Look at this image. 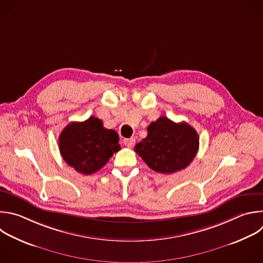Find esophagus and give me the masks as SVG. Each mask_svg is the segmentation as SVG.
Returning <instances> with one entry per match:
<instances>
[{
  "label": "esophagus",
  "mask_w": 263,
  "mask_h": 263,
  "mask_svg": "<svg viewBox=\"0 0 263 263\" xmlns=\"http://www.w3.org/2000/svg\"><path fill=\"white\" fill-rule=\"evenodd\" d=\"M124 144L128 147H132L134 144H135V138H125L123 140Z\"/></svg>",
  "instance_id": "1"
}]
</instances>
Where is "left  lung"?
Instances as JSON below:
<instances>
[{
    "instance_id": "8db88e82",
    "label": "left lung",
    "mask_w": 263,
    "mask_h": 263,
    "mask_svg": "<svg viewBox=\"0 0 263 263\" xmlns=\"http://www.w3.org/2000/svg\"><path fill=\"white\" fill-rule=\"evenodd\" d=\"M199 147L196 130L189 124L174 123L160 117L147 127V135L134 151L146 165L159 173H173L186 168Z\"/></svg>"
}]
</instances>
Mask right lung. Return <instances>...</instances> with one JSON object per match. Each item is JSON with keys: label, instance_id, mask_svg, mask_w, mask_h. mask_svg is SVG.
Returning <instances> with one entry per match:
<instances>
[{"label": "right lung", "instance_id": "1", "mask_svg": "<svg viewBox=\"0 0 263 263\" xmlns=\"http://www.w3.org/2000/svg\"><path fill=\"white\" fill-rule=\"evenodd\" d=\"M59 148L69 166L81 174H92L100 170L121 145L115 130L104 128L101 120L91 117L65 127L59 137Z\"/></svg>", "mask_w": 263, "mask_h": 263}]
</instances>
